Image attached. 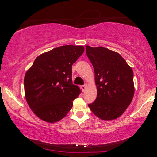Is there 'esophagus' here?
<instances>
[{
    "label": "esophagus",
    "mask_w": 157,
    "mask_h": 157,
    "mask_svg": "<svg viewBox=\"0 0 157 157\" xmlns=\"http://www.w3.org/2000/svg\"><path fill=\"white\" fill-rule=\"evenodd\" d=\"M86 88H87V84H85V85L81 86V89H82L83 91H84L86 89Z\"/></svg>",
    "instance_id": "esophagus-1"
}]
</instances>
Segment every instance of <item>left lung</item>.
<instances>
[{"label": "left lung", "instance_id": "left-lung-1", "mask_svg": "<svg viewBox=\"0 0 157 157\" xmlns=\"http://www.w3.org/2000/svg\"><path fill=\"white\" fill-rule=\"evenodd\" d=\"M95 73L97 96L89 107L105 121L116 119L129 106L134 94V73L121 55L105 47L86 46Z\"/></svg>", "mask_w": 157, "mask_h": 157}]
</instances>
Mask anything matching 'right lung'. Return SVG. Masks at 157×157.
Segmentation results:
<instances>
[{
    "mask_svg": "<svg viewBox=\"0 0 157 157\" xmlns=\"http://www.w3.org/2000/svg\"><path fill=\"white\" fill-rule=\"evenodd\" d=\"M83 46H59L36 58L24 77L25 96L33 112L43 121L63 119L81 93L72 83V65L83 54Z\"/></svg>",
    "mask_w": 157,
    "mask_h": 157,
    "instance_id": "right-lung-1",
    "label": "right lung"
}]
</instances>
